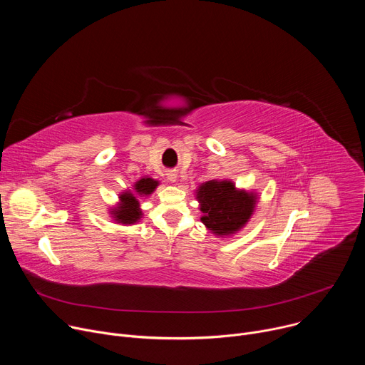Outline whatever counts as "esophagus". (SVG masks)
Returning a JSON list of instances; mask_svg holds the SVG:
<instances>
[{"instance_id":"34e87169","label":"esophagus","mask_w":365,"mask_h":365,"mask_svg":"<svg viewBox=\"0 0 365 365\" xmlns=\"http://www.w3.org/2000/svg\"><path fill=\"white\" fill-rule=\"evenodd\" d=\"M168 178H169V180H170V182H176V178H178V175H176V173H172V172H170V173L168 175Z\"/></svg>"}]
</instances>
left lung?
I'll use <instances>...</instances> for the list:
<instances>
[{"mask_svg": "<svg viewBox=\"0 0 365 365\" xmlns=\"http://www.w3.org/2000/svg\"><path fill=\"white\" fill-rule=\"evenodd\" d=\"M202 222L217 235H230L238 231L250 220L255 196L244 190H235L231 182H206L199 187Z\"/></svg>", "mask_w": 365, "mask_h": 365, "instance_id": "obj_1", "label": "left lung"}]
</instances>
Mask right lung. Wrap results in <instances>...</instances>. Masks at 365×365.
I'll return each mask as SVG.
<instances>
[{
  "instance_id": "add662e5",
  "label": "right lung",
  "mask_w": 365,
  "mask_h": 365,
  "mask_svg": "<svg viewBox=\"0 0 365 365\" xmlns=\"http://www.w3.org/2000/svg\"><path fill=\"white\" fill-rule=\"evenodd\" d=\"M155 186H158V182L150 179V178H144V179L138 180L134 187L140 195H150L155 189ZM120 200H121L120 206H117V210L113 211L115 221H118L121 224L137 222L141 217V211L138 207L140 203H138L137 197L133 193L125 192L120 196Z\"/></svg>"
}]
</instances>
